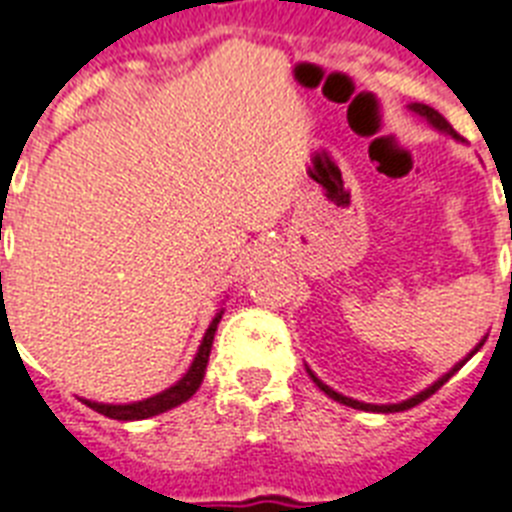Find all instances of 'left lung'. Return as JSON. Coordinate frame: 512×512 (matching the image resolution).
Returning <instances> with one entry per match:
<instances>
[{
	"label": "left lung",
	"instance_id": "left-lung-1",
	"mask_svg": "<svg viewBox=\"0 0 512 512\" xmlns=\"http://www.w3.org/2000/svg\"><path fill=\"white\" fill-rule=\"evenodd\" d=\"M410 110H415V112H418V115H423V118L429 120L431 126H434V128H439V131H444V134H450V136H455V139H460V136H458V131H455V128H452L450 123H447V118H444V115H439V112H436L434 107H429V105H421V102H415V105H410ZM481 344H484V342H481ZM481 344H479V347H476V350L471 352V355L465 357V360H471V357L476 355V352L481 350ZM465 360H463V363H458V365H455V368H452V371L447 373V376H442V378H439V381H436V384H431L429 389H423L421 394H415V397H410V400L400 402V405H365V402L350 400V397H344V394L334 392V389H331V386H326V384H323L321 378L315 376L313 371H307V373H310V378H313V381H315V386H318V389H321V392H326L328 397H331V400L342 402V405H350V407H355V410H371V413H400V410H410V407L421 405L423 400H429L431 394H434L436 389H439V386H444V384H447V381H450V378L455 376V373H458L460 368H463V365H465Z\"/></svg>",
	"mask_w": 512,
	"mask_h": 512
}]
</instances>
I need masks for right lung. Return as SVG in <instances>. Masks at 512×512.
Returning <instances> with one entry per match:
<instances>
[{
  "label": "right lung",
  "mask_w": 512,
  "mask_h": 512,
  "mask_svg": "<svg viewBox=\"0 0 512 512\" xmlns=\"http://www.w3.org/2000/svg\"><path fill=\"white\" fill-rule=\"evenodd\" d=\"M220 315L218 313L207 328L205 339L199 344V352L194 357V363L191 368L186 371V376L178 381L176 386H170L165 392L155 394V397H149V400H141V402H131V405H102V402H89L83 400L91 410H97V413L107 415V418H115V421H141V418H152V415H160L170 407L181 405L191 397V394L197 392L199 384H202V378H205V368H207V360H210V350H213V339H215V331H218V323H220Z\"/></svg>",
  "instance_id": "right-lung-1"
}]
</instances>
